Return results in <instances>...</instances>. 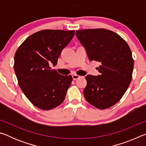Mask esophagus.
Returning <instances> with one entry per match:
<instances>
[{"label": "esophagus", "instance_id": "34e87169", "mask_svg": "<svg viewBox=\"0 0 146 146\" xmlns=\"http://www.w3.org/2000/svg\"><path fill=\"white\" fill-rule=\"evenodd\" d=\"M72 77H73V80H76V79H78V78H79L80 77V76H79V75H73V76H72Z\"/></svg>", "mask_w": 146, "mask_h": 146}]
</instances>
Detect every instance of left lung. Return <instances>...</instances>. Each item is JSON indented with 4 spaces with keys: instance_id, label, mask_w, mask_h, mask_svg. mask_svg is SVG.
<instances>
[{
    "instance_id": "obj_1",
    "label": "left lung",
    "mask_w": 146,
    "mask_h": 146,
    "mask_svg": "<svg viewBox=\"0 0 146 146\" xmlns=\"http://www.w3.org/2000/svg\"><path fill=\"white\" fill-rule=\"evenodd\" d=\"M90 61L99 62L100 75L86 76V100L100 110L111 107L119 101L131 81L134 61L129 46L115 32L105 29L76 31Z\"/></svg>"
}]
</instances>
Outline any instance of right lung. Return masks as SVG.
Listing matches in <instances>:
<instances>
[{
    "instance_id": "obj_1",
    "label": "right lung",
    "mask_w": 146,
    "mask_h": 146,
    "mask_svg": "<svg viewBox=\"0 0 146 146\" xmlns=\"http://www.w3.org/2000/svg\"><path fill=\"white\" fill-rule=\"evenodd\" d=\"M75 31L45 29L33 33L19 46L14 57V70L19 85L33 104L50 110L61 104L72 76L51 70L62 51L70 42Z\"/></svg>"
}]
</instances>
